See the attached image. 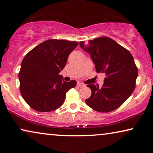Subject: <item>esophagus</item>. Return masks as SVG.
Segmentation results:
<instances>
[{
  "label": "esophagus",
  "instance_id": "1",
  "mask_svg": "<svg viewBox=\"0 0 153 153\" xmlns=\"http://www.w3.org/2000/svg\"><path fill=\"white\" fill-rule=\"evenodd\" d=\"M77 85L78 86H79V87H82V86H85V84H83V83H81V82H77Z\"/></svg>",
  "mask_w": 153,
  "mask_h": 153
}]
</instances>
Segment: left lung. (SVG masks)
Here are the masks:
<instances>
[{"label": "left lung", "mask_w": 153, "mask_h": 153, "mask_svg": "<svg viewBox=\"0 0 153 153\" xmlns=\"http://www.w3.org/2000/svg\"><path fill=\"white\" fill-rule=\"evenodd\" d=\"M79 45L90 55L97 73H104L106 76L101 88L94 84L87 85L92 94L86 103L98 112L115 110L135 89L138 71L133 56L128 50L108 37L88 40V45L82 41Z\"/></svg>", "instance_id": "obj_1"}]
</instances>
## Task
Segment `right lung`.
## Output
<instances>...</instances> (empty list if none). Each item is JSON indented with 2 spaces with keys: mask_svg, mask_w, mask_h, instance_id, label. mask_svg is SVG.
<instances>
[{
  "mask_svg": "<svg viewBox=\"0 0 153 153\" xmlns=\"http://www.w3.org/2000/svg\"><path fill=\"white\" fill-rule=\"evenodd\" d=\"M78 42L50 39L40 43L23 59L19 73L20 92L31 108L39 112L57 109L76 80L62 79L60 71Z\"/></svg>",
  "mask_w": 153,
  "mask_h": 153,
  "instance_id": "add662e5",
  "label": "right lung"
}]
</instances>
